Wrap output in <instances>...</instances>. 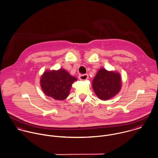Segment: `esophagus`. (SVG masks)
<instances>
[{
    "label": "esophagus",
    "instance_id": "34e87169",
    "mask_svg": "<svg viewBox=\"0 0 158 158\" xmlns=\"http://www.w3.org/2000/svg\"><path fill=\"white\" fill-rule=\"evenodd\" d=\"M88 78H89L88 74H82V75H80L79 76V79L81 81H85V80L88 79Z\"/></svg>",
    "mask_w": 158,
    "mask_h": 158
}]
</instances>
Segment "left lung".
<instances>
[{
	"label": "left lung",
	"mask_w": 158,
	"mask_h": 158,
	"mask_svg": "<svg viewBox=\"0 0 158 158\" xmlns=\"http://www.w3.org/2000/svg\"><path fill=\"white\" fill-rule=\"evenodd\" d=\"M122 80L120 74L105 68L100 69L92 82L96 95L102 100H108L116 95L121 89Z\"/></svg>",
	"instance_id": "1"
}]
</instances>
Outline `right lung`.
Instances as JSON below:
<instances>
[{
    "label": "right lung",
    "instance_id": "1",
    "mask_svg": "<svg viewBox=\"0 0 158 158\" xmlns=\"http://www.w3.org/2000/svg\"><path fill=\"white\" fill-rule=\"evenodd\" d=\"M77 81L64 69L47 70L40 77V84L44 93L56 100H63L69 95L72 84Z\"/></svg>",
    "mask_w": 158,
    "mask_h": 158
}]
</instances>
